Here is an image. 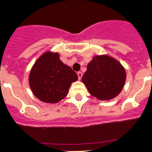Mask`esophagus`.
Masks as SVG:
<instances>
[{"instance_id": "1", "label": "esophagus", "mask_w": 152, "mask_h": 152, "mask_svg": "<svg viewBox=\"0 0 152 152\" xmlns=\"http://www.w3.org/2000/svg\"><path fill=\"white\" fill-rule=\"evenodd\" d=\"M77 77H78V79L79 80H80L82 77V76H83V73H82L81 72H78L77 73Z\"/></svg>"}]
</instances>
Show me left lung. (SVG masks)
Listing matches in <instances>:
<instances>
[{"label": "left lung", "mask_w": 152, "mask_h": 152, "mask_svg": "<svg viewBox=\"0 0 152 152\" xmlns=\"http://www.w3.org/2000/svg\"><path fill=\"white\" fill-rule=\"evenodd\" d=\"M126 80V72L119 62L108 56H97L87 65L82 81L92 96L108 100L121 93Z\"/></svg>", "instance_id": "obj_1"}]
</instances>
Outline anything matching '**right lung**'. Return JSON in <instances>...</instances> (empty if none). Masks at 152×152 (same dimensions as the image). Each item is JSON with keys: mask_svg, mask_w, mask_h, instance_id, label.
I'll return each instance as SVG.
<instances>
[{"mask_svg": "<svg viewBox=\"0 0 152 152\" xmlns=\"http://www.w3.org/2000/svg\"><path fill=\"white\" fill-rule=\"evenodd\" d=\"M77 75L59 60V53L47 52L37 60L30 72L29 84L37 99L56 103L65 98Z\"/></svg>", "mask_w": 152, "mask_h": 152, "instance_id": "right-lung-1", "label": "right lung"}]
</instances>
